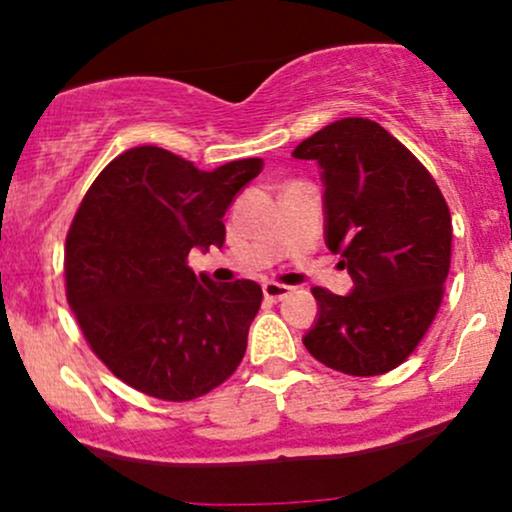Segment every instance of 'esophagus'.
<instances>
[{
	"label": "esophagus",
	"instance_id": "1",
	"mask_svg": "<svg viewBox=\"0 0 512 512\" xmlns=\"http://www.w3.org/2000/svg\"><path fill=\"white\" fill-rule=\"evenodd\" d=\"M262 291H264V298L276 303V300H283L288 293H291V286H283V283H276V281H267L262 286Z\"/></svg>",
	"mask_w": 512,
	"mask_h": 512
}]
</instances>
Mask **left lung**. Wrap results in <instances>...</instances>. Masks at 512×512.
Returning a JSON list of instances; mask_svg holds the SVG:
<instances>
[{
	"mask_svg": "<svg viewBox=\"0 0 512 512\" xmlns=\"http://www.w3.org/2000/svg\"><path fill=\"white\" fill-rule=\"evenodd\" d=\"M324 186V243L341 255L348 295L312 288L303 336L322 365L353 377L391 372L434 322L451 267V212L429 171L379 123L348 116L303 140Z\"/></svg>",
	"mask_w": 512,
	"mask_h": 512,
	"instance_id": "left-lung-1",
	"label": "left lung"
}]
</instances>
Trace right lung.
I'll return each mask as SVG.
<instances>
[{"label":"right lung","mask_w":512,"mask_h":512,"mask_svg":"<svg viewBox=\"0 0 512 512\" xmlns=\"http://www.w3.org/2000/svg\"><path fill=\"white\" fill-rule=\"evenodd\" d=\"M264 162L212 171L155 145L104 166L66 236V298L121 381L162 400L205 396L236 372L262 303L250 279L195 276L190 250L221 248L224 214Z\"/></svg>","instance_id":"1"}]
</instances>
